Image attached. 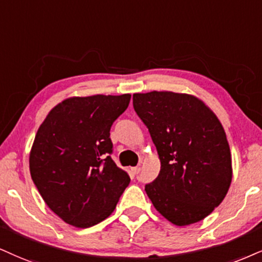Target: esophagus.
<instances>
[{"label": "esophagus", "mask_w": 262, "mask_h": 262, "mask_svg": "<svg viewBox=\"0 0 262 262\" xmlns=\"http://www.w3.org/2000/svg\"><path fill=\"white\" fill-rule=\"evenodd\" d=\"M131 171L132 172L135 173V175H136V173H138L141 171V167L140 166H135V167H131Z\"/></svg>", "instance_id": "esophagus-1"}]
</instances>
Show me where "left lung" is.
Instances as JSON below:
<instances>
[{"instance_id": "8db88e82", "label": "left lung", "mask_w": 262, "mask_h": 262, "mask_svg": "<svg viewBox=\"0 0 262 262\" xmlns=\"http://www.w3.org/2000/svg\"><path fill=\"white\" fill-rule=\"evenodd\" d=\"M134 108L157 147L160 172L146 193L176 226L202 221L221 204L232 181L224 126L202 99L187 93H135Z\"/></svg>"}]
</instances>
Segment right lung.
I'll list each match as a JSON object with an SVG mask.
<instances>
[{
	"label": "right lung",
	"instance_id": "1",
	"mask_svg": "<svg viewBox=\"0 0 262 262\" xmlns=\"http://www.w3.org/2000/svg\"><path fill=\"white\" fill-rule=\"evenodd\" d=\"M130 99L128 93L69 97L38 127L29 157L31 179L67 224L87 228L105 220L130 183L109 156L111 127Z\"/></svg>",
	"mask_w": 262,
	"mask_h": 262
}]
</instances>
